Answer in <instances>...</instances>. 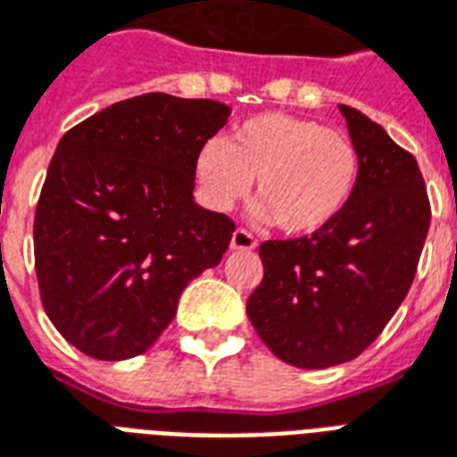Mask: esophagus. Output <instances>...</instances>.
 <instances>
[{"label":"esophagus","mask_w":457,"mask_h":457,"mask_svg":"<svg viewBox=\"0 0 457 457\" xmlns=\"http://www.w3.org/2000/svg\"><path fill=\"white\" fill-rule=\"evenodd\" d=\"M229 246L232 249H239V252H252V249H256V239L252 232H246V229H235L232 232V242H229Z\"/></svg>","instance_id":"esophagus-1"}]
</instances>
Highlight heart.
<instances>
[{
  "mask_svg": "<svg viewBox=\"0 0 457 457\" xmlns=\"http://www.w3.org/2000/svg\"><path fill=\"white\" fill-rule=\"evenodd\" d=\"M256 177V218L286 235H312L346 211L361 177L356 145L317 120L263 113L212 137L195 157V179L212 211L245 198Z\"/></svg>",
  "mask_w": 457,
  "mask_h": 457,
  "instance_id": "heart-1",
  "label": "heart"
}]
</instances>
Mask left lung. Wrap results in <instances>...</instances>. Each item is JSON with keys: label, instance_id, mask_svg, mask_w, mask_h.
<instances>
[{"label": "left lung", "instance_id": "obj_1", "mask_svg": "<svg viewBox=\"0 0 457 457\" xmlns=\"http://www.w3.org/2000/svg\"><path fill=\"white\" fill-rule=\"evenodd\" d=\"M361 157L353 198L329 228L259 246L246 314L269 349L320 370L356 358L397 312L417 273L431 208L417 160L383 128L339 106Z\"/></svg>", "mask_w": 457, "mask_h": 457}]
</instances>
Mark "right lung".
I'll use <instances>...</instances> for the list:
<instances>
[{
    "label": "right lung",
    "instance_id": "1",
    "mask_svg": "<svg viewBox=\"0 0 457 457\" xmlns=\"http://www.w3.org/2000/svg\"><path fill=\"white\" fill-rule=\"evenodd\" d=\"M229 106L143 94L74 125L57 143L33 225L50 322L99 361L140 356L181 290L228 252L235 222L194 201L195 157Z\"/></svg>",
    "mask_w": 457,
    "mask_h": 457
}]
</instances>
